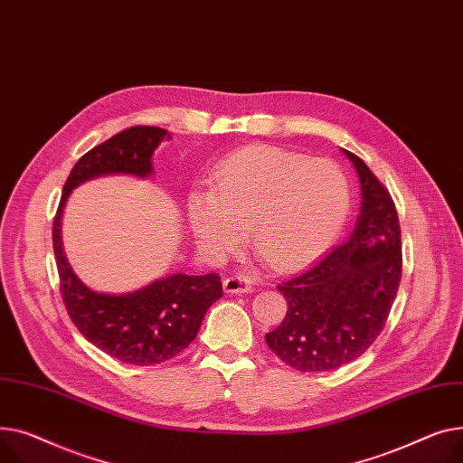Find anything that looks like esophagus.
Masks as SVG:
<instances>
[{"instance_id":"1","label":"esophagus","mask_w":463,"mask_h":463,"mask_svg":"<svg viewBox=\"0 0 463 463\" xmlns=\"http://www.w3.org/2000/svg\"><path fill=\"white\" fill-rule=\"evenodd\" d=\"M252 289V282L242 277V275H233L224 279V291L226 293H249Z\"/></svg>"}]
</instances>
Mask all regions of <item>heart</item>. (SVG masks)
Segmentation results:
<instances>
[{
    "label": "heart",
    "instance_id": "obj_1",
    "mask_svg": "<svg viewBox=\"0 0 463 463\" xmlns=\"http://www.w3.org/2000/svg\"><path fill=\"white\" fill-rule=\"evenodd\" d=\"M349 183L331 160L270 146L237 149L209 175V193L186 202L200 247L221 260L249 235L265 261L293 270L327 250L349 213Z\"/></svg>",
    "mask_w": 463,
    "mask_h": 463
}]
</instances>
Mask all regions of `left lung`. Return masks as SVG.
Here are the masks:
<instances>
[{
    "label": "left lung",
    "mask_w": 463,
    "mask_h": 463,
    "mask_svg": "<svg viewBox=\"0 0 463 463\" xmlns=\"http://www.w3.org/2000/svg\"><path fill=\"white\" fill-rule=\"evenodd\" d=\"M357 168L363 207L351 237L303 273L282 282L288 312L265 342L298 372H329L361 357L383 331L402 279L396 205L364 160Z\"/></svg>",
    "instance_id": "left-lung-1"
}]
</instances>
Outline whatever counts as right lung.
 Wrapping results in <instances>:
<instances>
[{
	"label": "right lung",
	"mask_w": 463,
	"mask_h": 463,
	"mask_svg": "<svg viewBox=\"0 0 463 463\" xmlns=\"http://www.w3.org/2000/svg\"><path fill=\"white\" fill-rule=\"evenodd\" d=\"M165 136L168 132L160 127L136 125L88 151L65 181L52 228L60 291L69 317L84 338L100 351L136 366L170 361L190 345L205 312L222 297L221 277L216 273L203 277L172 275L127 295L91 291L78 280L63 254L61 214L71 190L91 177L106 174L147 177L153 172V151Z\"/></svg>",
	"instance_id": "obj_1"
}]
</instances>
